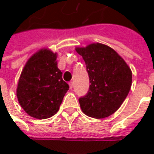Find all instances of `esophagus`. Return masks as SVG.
<instances>
[{
	"label": "esophagus",
	"mask_w": 154,
	"mask_h": 154,
	"mask_svg": "<svg viewBox=\"0 0 154 154\" xmlns=\"http://www.w3.org/2000/svg\"><path fill=\"white\" fill-rule=\"evenodd\" d=\"M69 87H70V89H72V87H73V82H69Z\"/></svg>",
	"instance_id": "obj_1"
}]
</instances>
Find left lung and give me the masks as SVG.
<instances>
[{"label":"left lung","instance_id":"left-lung-1","mask_svg":"<svg viewBox=\"0 0 154 154\" xmlns=\"http://www.w3.org/2000/svg\"><path fill=\"white\" fill-rule=\"evenodd\" d=\"M76 51L85 61L91 83L87 95L79 98L82 112L96 119L111 116L129 94L132 84L130 68L105 44H91Z\"/></svg>","mask_w":154,"mask_h":154}]
</instances>
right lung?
I'll return each instance as SVG.
<instances>
[{
	"label": "right lung",
	"mask_w": 154,
	"mask_h": 154,
	"mask_svg": "<svg viewBox=\"0 0 154 154\" xmlns=\"http://www.w3.org/2000/svg\"><path fill=\"white\" fill-rule=\"evenodd\" d=\"M56 58L57 54L41 49L29 59L20 77L16 91L19 103L36 119H48L57 113L69 89Z\"/></svg>",
	"instance_id": "1"
}]
</instances>
